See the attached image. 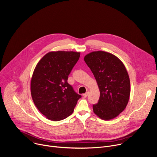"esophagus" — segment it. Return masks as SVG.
Masks as SVG:
<instances>
[{"label":"esophagus","instance_id":"34e87169","mask_svg":"<svg viewBox=\"0 0 157 157\" xmlns=\"http://www.w3.org/2000/svg\"><path fill=\"white\" fill-rule=\"evenodd\" d=\"M88 94H89V92H87V93H86L85 94H84L82 96H83L84 98H86V97L88 96Z\"/></svg>","mask_w":157,"mask_h":157}]
</instances>
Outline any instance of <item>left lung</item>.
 I'll use <instances>...</instances> for the list:
<instances>
[{"label":"left lung","mask_w":157,"mask_h":157,"mask_svg":"<svg viewBox=\"0 0 157 157\" xmlns=\"http://www.w3.org/2000/svg\"><path fill=\"white\" fill-rule=\"evenodd\" d=\"M84 59L100 91L98 102L93 105L94 113L104 120L116 117L126 107L130 93V79L124 64L115 55L103 51L91 52Z\"/></svg>","instance_id":"obj_1"}]
</instances>
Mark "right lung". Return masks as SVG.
<instances>
[{"instance_id":"add662e5","label":"right lung","mask_w":157,"mask_h":157,"mask_svg":"<svg viewBox=\"0 0 157 157\" xmlns=\"http://www.w3.org/2000/svg\"><path fill=\"white\" fill-rule=\"evenodd\" d=\"M80 53L52 52L36 64L31 80V94L40 113L58 121L70 116L81 96L68 84V78Z\"/></svg>"}]
</instances>
